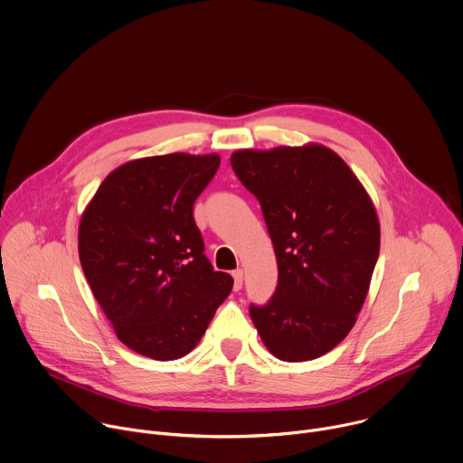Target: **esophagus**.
Segmentation results:
<instances>
[{
	"instance_id": "esophagus-1",
	"label": "esophagus",
	"mask_w": 463,
	"mask_h": 463,
	"mask_svg": "<svg viewBox=\"0 0 463 463\" xmlns=\"http://www.w3.org/2000/svg\"><path fill=\"white\" fill-rule=\"evenodd\" d=\"M232 278H234V290H240L241 285H243V270L241 269H236L232 272Z\"/></svg>"
}]
</instances>
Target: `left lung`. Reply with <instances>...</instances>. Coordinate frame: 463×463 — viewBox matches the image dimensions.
<instances>
[{"instance_id": "obj_1", "label": "left lung", "mask_w": 463, "mask_h": 463, "mask_svg": "<svg viewBox=\"0 0 463 463\" xmlns=\"http://www.w3.org/2000/svg\"><path fill=\"white\" fill-rule=\"evenodd\" d=\"M231 165L260 205L274 245L278 285L250 318L283 362L315 360L354 327L380 254L371 196L335 150L320 143L241 148Z\"/></svg>"}]
</instances>
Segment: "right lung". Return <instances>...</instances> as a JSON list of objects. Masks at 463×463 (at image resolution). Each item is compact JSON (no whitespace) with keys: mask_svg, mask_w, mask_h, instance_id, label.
Wrapping results in <instances>:
<instances>
[{"mask_svg":"<svg viewBox=\"0 0 463 463\" xmlns=\"http://www.w3.org/2000/svg\"><path fill=\"white\" fill-rule=\"evenodd\" d=\"M218 167V154L127 162L81 214L85 278L118 340L141 356L169 362L189 354L232 288V278L203 254L193 216Z\"/></svg>","mask_w":463,"mask_h":463,"instance_id":"right-lung-1","label":"right lung"}]
</instances>
